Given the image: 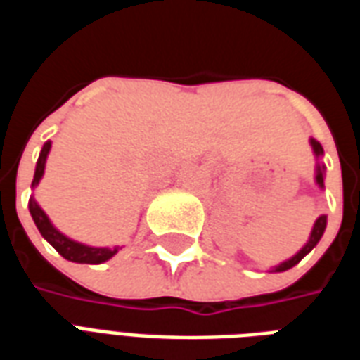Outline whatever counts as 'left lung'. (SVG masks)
<instances>
[{
  "mask_svg": "<svg viewBox=\"0 0 360 360\" xmlns=\"http://www.w3.org/2000/svg\"><path fill=\"white\" fill-rule=\"evenodd\" d=\"M310 146H312V154H314V158H316V169H314V183L318 185V188H324V177H326V165L320 162V158L324 156V148H322V144L318 141H314V139H310ZM326 224H328V216L326 214H322V216H318L316 221H314V226H312V229H310V235H309V241L302 245V249L299 250V252H295L293 257L287 258V260H283V262H279L278 266H274V268H270L268 271H285L289 270V268H293V266H297L299 262H301L302 258L309 255L310 250L314 249L318 245V241L322 239V235H324L326 231Z\"/></svg>",
  "mask_w": 360,
  "mask_h": 360,
  "instance_id": "1",
  "label": "left lung"
}]
</instances>
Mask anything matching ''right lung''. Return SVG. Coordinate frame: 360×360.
I'll list each match as a JSON object with an SVG mask.
<instances>
[{
    "label": "right lung",
    "mask_w": 360,
    "mask_h": 360,
    "mask_svg": "<svg viewBox=\"0 0 360 360\" xmlns=\"http://www.w3.org/2000/svg\"><path fill=\"white\" fill-rule=\"evenodd\" d=\"M51 150V142L48 141L42 146V152L38 156V162H36L34 169V179H32V185L30 187L36 188L38 183L42 181L44 169H46V160H48V154ZM28 210H30V216L34 219L38 231L42 233V237L46 241L50 243L53 249L58 250L61 257L69 260V262H77V264H102V262H108L110 258H113L119 252L121 247H90V245H84V243H79L67 237L65 233H61L58 227L51 224V219L48 218V214L40 208V204L36 202L34 196H30L28 200Z\"/></svg>",
    "instance_id": "right-lung-1"
}]
</instances>
